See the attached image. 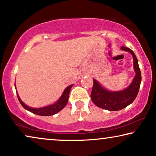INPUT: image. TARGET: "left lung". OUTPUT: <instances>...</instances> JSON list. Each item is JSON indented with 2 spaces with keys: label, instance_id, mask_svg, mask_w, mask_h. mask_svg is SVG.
Wrapping results in <instances>:
<instances>
[{
  "label": "left lung",
  "instance_id": "8db88e82",
  "mask_svg": "<svg viewBox=\"0 0 156 156\" xmlns=\"http://www.w3.org/2000/svg\"><path fill=\"white\" fill-rule=\"evenodd\" d=\"M121 50L131 53L133 57V68L136 72V76L133 82L125 90L120 91H109L104 89L95 80H94L91 99L98 107L108 111H119L126 107L131 104L139 91L141 82V74L138 66V59L133 50L131 49L121 47Z\"/></svg>",
  "mask_w": 156,
  "mask_h": 156
}]
</instances>
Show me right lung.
<instances>
[{"mask_svg": "<svg viewBox=\"0 0 156 156\" xmlns=\"http://www.w3.org/2000/svg\"><path fill=\"white\" fill-rule=\"evenodd\" d=\"M72 85L73 84L69 85V87H67V88L65 89V90L64 91V92L62 94V97H60V99H59L56 103L52 104V105L45 106V107H42V108H33L29 107V106L25 105V104L21 101L20 97H18V94H17V96H18V100L19 101H20V104L23 106V108H25L26 110L33 113V114L40 115V116H52V115H54L55 114H57V113H58L59 112H60V111L66 105H67L68 102V99H69V91H70V89L72 88Z\"/></svg>", "mask_w": 156, "mask_h": 156, "instance_id": "obj_1", "label": "right lung"}]
</instances>
